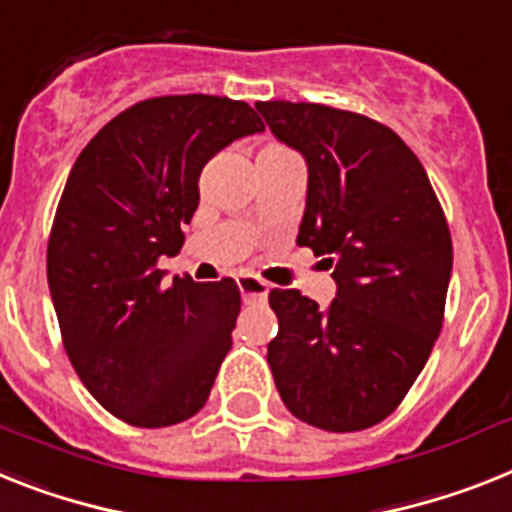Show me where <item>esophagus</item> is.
Returning <instances> with one entry per match:
<instances>
[{
	"label": "esophagus",
	"instance_id": "obj_1",
	"mask_svg": "<svg viewBox=\"0 0 512 512\" xmlns=\"http://www.w3.org/2000/svg\"><path fill=\"white\" fill-rule=\"evenodd\" d=\"M239 291H242L244 302H263L268 296V283L257 276H242L239 278Z\"/></svg>",
	"mask_w": 512,
	"mask_h": 512
}]
</instances>
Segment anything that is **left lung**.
I'll return each instance as SVG.
<instances>
[{
    "mask_svg": "<svg viewBox=\"0 0 512 512\" xmlns=\"http://www.w3.org/2000/svg\"><path fill=\"white\" fill-rule=\"evenodd\" d=\"M307 158L299 239L333 265L328 309L296 289L268 296V364L286 409L325 432L380 424L406 398L445 320L453 242L429 176L390 127L322 103H255Z\"/></svg>",
    "mask_w": 512,
    "mask_h": 512,
    "instance_id": "1",
    "label": "left lung"
}]
</instances>
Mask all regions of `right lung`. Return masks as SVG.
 I'll return each instance as SVG.
<instances>
[{
    "instance_id": "1",
    "label": "right lung",
    "mask_w": 512,
    "mask_h": 512,
    "mask_svg": "<svg viewBox=\"0 0 512 512\" xmlns=\"http://www.w3.org/2000/svg\"><path fill=\"white\" fill-rule=\"evenodd\" d=\"M244 101L145 98L111 119L72 166L46 249L64 351L103 409L132 427H171L208 401L242 309L234 278L166 286L158 257L182 249L200 171L263 132Z\"/></svg>"
}]
</instances>
